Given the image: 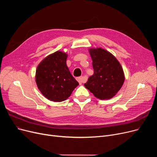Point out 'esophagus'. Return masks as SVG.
Listing matches in <instances>:
<instances>
[{
	"mask_svg": "<svg viewBox=\"0 0 157 157\" xmlns=\"http://www.w3.org/2000/svg\"><path fill=\"white\" fill-rule=\"evenodd\" d=\"M76 79H77V81L79 82V83L80 85L82 84L83 83H85V78L83 77V76L78 77V78H76Z\"/></svg>",
	"mask_w": 157,
	"mask_h": 157,
	"instance_id": "1",
	"label": "esophagus"
}]
</instances>
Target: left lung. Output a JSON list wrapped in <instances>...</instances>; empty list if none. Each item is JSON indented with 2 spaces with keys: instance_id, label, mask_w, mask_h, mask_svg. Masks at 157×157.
<instances>
[{
  "instance_id": "1",
  "label": "left lung",
  "mask_w": 157,
  "mask_h": 157,
  "mask_svg": "<svg viewBox=\"0 0 157 157\" xmlns=\"http://www.w3.org/2000/svg\"><path fill=\"white\" fill-rule=\"evenodd\" d=\"M94 73L84 85L99 99H109L116 95L125 81L121 65L113 54L101 48H90Z\"/></svg>"
}]
</instances>
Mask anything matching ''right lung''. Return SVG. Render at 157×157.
<instances>
[{"mask_svg": "<svg viewBox=\"0 0 157 157\" xmlns=\"http://www.w3.org/2000/svg\"><path fill=\"white\" fill-rule=\"evenodd\" d=\"M67 56L66 53L57 51L46 56L37 67V86L42 94L51 101L66 100L79 85L66 63Z\"/></svg>", "mask_w": 157, "mask_h": 157, "instance_id": "right-lung-1", "label": "right lung"}]
</instances>
